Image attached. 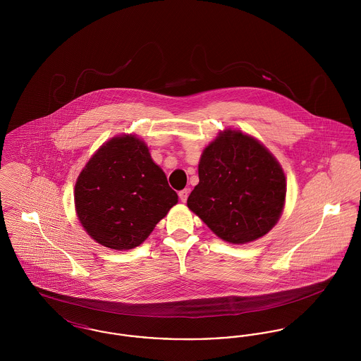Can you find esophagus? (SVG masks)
<instances>
[{
    "label": "esophagus",
    "instance_id": "34e87169",
    "mask_svg": "<svg viewBox=\"0 0 361 361\" xmlns=\"http://www.w3.org/2000/svg\"><path fill=\"white\" fill-rule=\"evenodd\" d=\"M178 196H180V200H181L183 203H185V202H187V199H188L189 189H183V190H180V192H178Z\"/></svg>",
    "mask_w": 361,
    "mask_h": 361
}]
</instances>
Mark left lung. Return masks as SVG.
I'll list each match as a JSON object with an SVG mask.
<instances>
[{
  "label": "left lung",
  "instance_id": "8db88e82",
  "mask_svg": "<svg viewBox=\"0 0 361 361\" xmlns=\"http://www.w3.org/2000/svg\"><path fill=\"white\" fill-rule=\"evenodd\" d=\"M287 195L281 165L258 139L226 128L199 161V184L187 206L221 240L243 245L279 222Z\"/></svg>",
  "mask_w": 361,
  "mask_h": 361
}]
</instances>
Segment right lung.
<instances>
[{"mask_svg":"<svg viewBox=\"0 0 361 361\" xmlns=\"http://www.w3.org/2000/svg\"><path fill=\"white\" fill-rule=\"evenodd\" d=\"M178 203L143 139L111 137L86 162L74 187L75 214L87 235L114 250L147 240Z\"/></svg>","mask_w":361,"mask_h":361,"instance_id":"add662e5","label":"right lung"}]
</instances>
